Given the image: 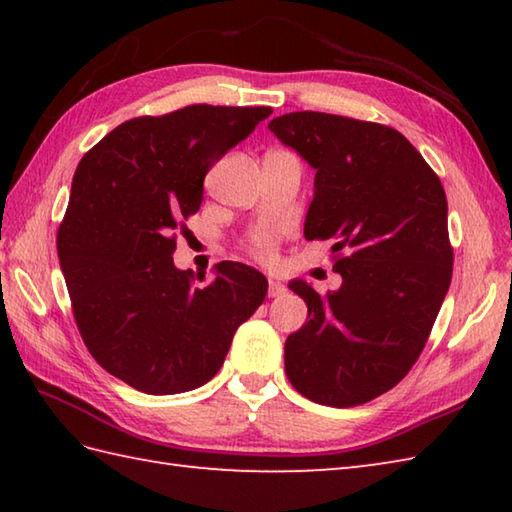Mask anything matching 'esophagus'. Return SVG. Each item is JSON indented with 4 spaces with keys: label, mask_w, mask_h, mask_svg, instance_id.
<instances>
[{
    "label": "esophagus",
    "mask_w": 512,
    "mask_h": 512,
    "mask_svg": "<svg viewBox=\"0 0 512 512\" xmlns=\"http://www.w3.org/2000/svg\"><path fill=\"white\" fill-rule=\"evenodd\" d=\"M284 292H286V286L281 284V281H277V279L268 281V297H279V295H284Z\"/></svg>",
    "instance_id": "obj_1"
}]
</instances>
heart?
<instances>
[{"label": "heart", "mask_w": 512, "mask_h": 512, "mask_svg": "<svg viewBox=\"0 0 512 512\" xmlns=\"http://www.w3.org/2000/svg\"><path fill=\"white\" fill-rule=\"evenodd\" d=\"M253 246H255V253L259 257H270L273 255V235H268V233L257 235Z\"/></svg>", "instance_id": "obj_1"}]
</instances>
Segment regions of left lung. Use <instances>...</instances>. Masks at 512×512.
Masks as SVG:
<instances>
[{
	"instance_id": "1",
	"label": "left lung",
	"mask_w": 512,
	"mask_h": 512,
	"mask_svg": "<svg viewBox=\"0 0 512 512\" xmlns=\"http://www.w3.org/2000/svg\"><path fill=\"white\" fill-rule=\"evenodd\" d=\"M268 129L317 171L303 235L345 253L328 297L303 279L288 284L308 306L306 325L286 339L288 380L319 405H363L407 376L447 297V195L391 127L292 112Z\"/></svg>"
}]
</instances>
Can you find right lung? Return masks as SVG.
I'll use <instances>...</instances> for the list:
<instances>
[{
	"label": "right lung",
	"mask_w": 512,
	"mask_h": 512,
	"mask_svg": "<svg viewBox=\"0 0 512 512\" xmlns=\"http://www.w3.org/2000/svg\"><path fill=\"white\" fill-rule=\"evenodd\" d=\"M270 114L189 105L132 118L76 167L57 235L61 273L90 354L129 387L171 396L209 383L264 303L266 277L239 262L195 284L173 264L171 233L200 209L206 171Z\"/></svg>",
	"instance_id": "obj_1"
}]
</instances>
